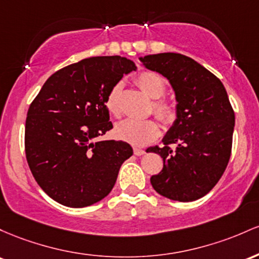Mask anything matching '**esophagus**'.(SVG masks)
Returning <instances> with one entry per match:
<instances>
[{
	"label": "esophagus",
	"mask_w": 259,
	"mask_h": 259,
	"mask_svg": "<svg viewBox=\"0 0 259 259\" xmlns=\"http://www.w3.org/2000/svg\"><path fill=\"white\" fill-rule=\"evenodd\" d=\"M133 152H135V155H137V156L144 155L145 154V150L141 149V148H135V149H133Z\"/></svg>",
	"instance_id": "obj_1"
}]
</instances>
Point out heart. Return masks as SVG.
Listing matches in <instances>:
<instances>
[{
  "label": "heart",
  "instance_id": "b5f03b06",
  "mask_svg": "<svg viewBox=\"0 0 259 259\" xmlns=\"http://www.w3.org/2000/svg\"><path fill=\"white\" fill-rule=\"evenodd\" d=\"M136 82L145 95L154 99L152 103L154 115L164 124L174 123L176 120V107L171 101L162 99L166 92V83L164 78L155 72L144 71L137 75ZM121 92L122 83L118 82L110 88L105 99L107 111L115 117H120L122 114ZM159 135H160V127L158 122L154 120L139 121L127 118L116 124L115 127L116 138L136 147L150 143L158 138Z\"/></svg>",
  "mask_w": 259,
  "mask_h": 259
}]
</instances>
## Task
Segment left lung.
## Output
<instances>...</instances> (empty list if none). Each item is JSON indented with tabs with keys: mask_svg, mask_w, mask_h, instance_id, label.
I'll return each instance as SVG.
<instances>
[{
	"mask_svg": "<svg viewBox=\"0 0 259 259\" xmlns=\"http://www.w3.org/2000/svg\"><path fill=\"white\" fill-rule=\"evenodd\" d=\"M150 71L170 80L177 118L164 147L149 148L164 167L150 177L154 190L168 199L192 202L218 184L230 160L235 112L219 78L181 54L164 52L141 59Z\"/></svg>",
	"mask_w": 259,
	"mask_h": 259,
	"instance_id": "left-lung-1",
	"label": "left lung"
}]
</instances>
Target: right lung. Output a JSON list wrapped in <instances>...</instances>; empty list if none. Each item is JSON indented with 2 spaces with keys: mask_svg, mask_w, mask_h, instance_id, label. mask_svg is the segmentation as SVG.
<instances>
[{
  "mask_svg": "<svg viewBox=\"0 0 259 259\" xmlns=\"http://www.w3.org/2000/svg\"><path fill=\"white\" fill-rule=\"evenodd\" d=\"M126 57L99 56L63 67L46 80L25 120V156L42 191L60 204L83 208L111 192L132 147L97 141L112 128L105 99L123 74Z\"/></svg>",
  "mask_w": 259,
  "mask_h": 259,
  "instance_id": "right-lung-1",
  "label": "right lung"
}]
</instances>
